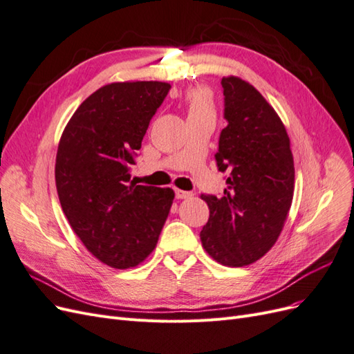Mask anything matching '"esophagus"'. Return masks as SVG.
<instances>
[{"label": "esophagus", "instance_id": "obj_1", "mask_svg": "<svg viewBox=\"0 0 354 354\" xmlns=\"http://www.w3.org/2000/svg\"><path fill=\"white\" fill-rule=\"evenodd\" d=\"M176 198L177 199H187V198H192V194H190V192L176 189Z\"/></svg>", "mask_w": 354, "mask_h": 354}]
</instances>
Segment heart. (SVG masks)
Here are the masks:
<instances>
[{
    "mask_svg": "<svg viewBox=\"0 0 354 354\" xmlns=\"http://www.w3.org/2000/svg\"><path fill=\"white\" fill-rule=\"evenodd\" d=\"M186 106L189 118L209 115L214 116L212 95L205 88H194L186 95Z\"/></svg>",
    "mask_w": 354,
    "mask_h": 354,
    "instance_id": "heart-1",
    "label": "heart"
}]
</instances>
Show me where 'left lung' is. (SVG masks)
Wrapping results in <instances>:
<instances>
[{
	"label": "left lung",
	"mask_w": 354,
	"mask_h": 354,
	"mask_svg": "<svg viewBox=\"0 0 354 354\" xmlns=\"http://www.w3.org/2000/svg\"><path fill=\"white\" fill-rule=\"evenodd\" d=\"M221 85L229 124L216 159L227 187L221 198L201 195L209 208L201 242L217 263L243 267L279 238L294 196V158L285 125L261 93L233 75Z\"/></svg>",
	"instance_id": "left-lung-1"
}]
</instances>
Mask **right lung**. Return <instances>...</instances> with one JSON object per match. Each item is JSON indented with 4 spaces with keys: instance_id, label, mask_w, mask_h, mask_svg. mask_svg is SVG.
<instances>
[{
    "instance_id": "right-lung-1",
    "label": "right lung",
    "mask_w": 354,
    "mask_h": 354,
    "mask_svg": "<svg viewBox=\"0 0 354 354\" xmlns=\"http://www.w3.org/2000/svg\"><path fill=\"white\" fill-rule=\"evenodd\" d=\"M169 88L160 81L106 84L80 104L60 137L62 209L85 248L113 269L151 255L173 205V189L130 181L133 156Z\"/></svg>"
}]
</instances>
